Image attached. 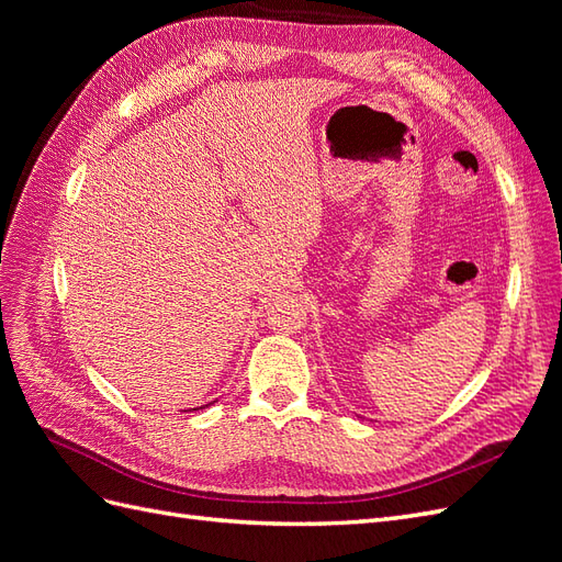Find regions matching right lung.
<instances>
[{
  "label": "right lung",
  "mask_w": 562,
  "mask_h": 562,
  "mask_svg": "<svg viewBox=\"0 0 562 562\" xmlns=\"http://www.w3.org/2000/svg\"><path fill=\"white\" fill-rule=\"evenodd\" d=\"M213 403H215V401H213ZM209 405H211V403H209ZM192 411H196V407H192Z\"/></svg>",
  "instance_id": "obj_1"
}]
</instances>
